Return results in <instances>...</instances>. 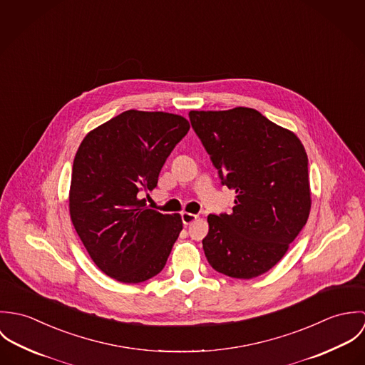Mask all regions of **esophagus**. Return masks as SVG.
I'll return each mask as SVG.
<instances>
[{"label": "esophagus", "instance_id": "esophagus-1", "mask_svg": "<svg viewBox=\"0 0 365 365\" xmlns=\"http://www.w3.org/2000/svg\"><path fill=\"white\" fill-rule=\"evenodd\" d=\"M181 217H182V223H184L185 226H188V225L194 223V222L198 219V216H197V215L190 213V212H184V213L181 215Z\"/></svg>", "mask_w": 365, "mask_h": 365}]
</instances>
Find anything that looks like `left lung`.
I'll use <instances>...</instances> for the list:
<instances>
[{
    "instance_id": "1",
    "label": "left lung",
    "mask_w": 365,
    "mask_h": 365,
    "mask_svg": "<svg viewBox=\"0 0 365 365\" xmlns=\"http://www.w3.org/2000/svg\"><path fill=\"white\" fill-rule=\"evenodd\" d=\"M191 125L236 191L230 215H209L202 240L213 269L250 279L281 260L311 212L308 156L298 136L259 110H190Z\"/></svg>"
}]
</instances>
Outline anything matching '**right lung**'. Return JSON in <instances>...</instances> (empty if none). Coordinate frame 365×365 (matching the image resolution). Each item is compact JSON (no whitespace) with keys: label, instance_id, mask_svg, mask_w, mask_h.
<instances>
[{"label":"right lung","instance_id":"add662e5","mask_svg":"<svg viewBox=\"0 0 365 365\" xmlns=\"http://www.w3.org/2000/svg\"><path fill=\"white\" fill-rule=\"evenodd\" d=\"M190 122L168 112L129 109L93 129L73 163L68 208L91 260L108 277L139 284L165 265L182 230L180 213H160L139 198Z\"/></svg>","mask_w":365,"mask_h":365}]
</instances>
